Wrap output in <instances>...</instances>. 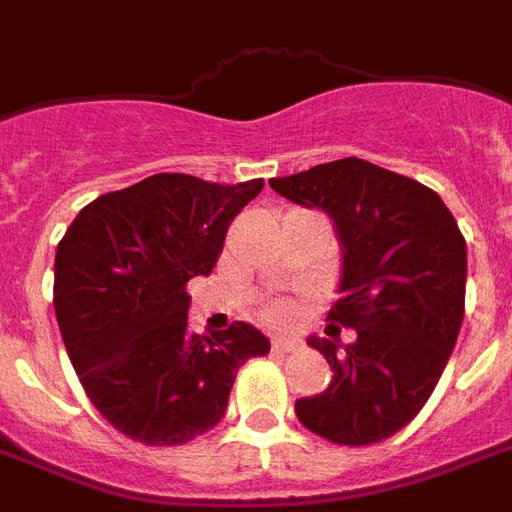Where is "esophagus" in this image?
Segmentation results:
<instances>
[{
	"label": "esophagus",
	"instance_id": "34e87169",
	"mask_svg": "<svg viewBox=\"0 0 512 512\" xmlns=\"http://www.w3.org/2000/svg\"><path fill=\"white\" fill-rule=\"evenodd\" d=\"M295 347H298V342H295V339H274V342H271V350H274L276 355H285V352H293Z\"/></svg>",
	"mask_w": 512,
	"mask_h": 512
}]
</instances>
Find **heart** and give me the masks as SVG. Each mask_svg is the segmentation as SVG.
Masks as SVG:
<instances>
[{
    "instance_id": "1",
    "label": "heart",
    "mask_w": 512,
    "mask_h": 512,
    "mask_svg": "<svg viewBox=\"0 0 512 512\" xmlns=\"http://www.w3.org/2000/svg\"><path fill=\"white\" fill-rule=\"evenodd\" d=\"M266 320L268 323H274V325H287L290 320H293V309L287 304H279V306H271L266 314Z\"/></svg>"
}]
</instances>
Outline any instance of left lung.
I'll use <instances>...</instances> for the list:
<instances>
[{
	"mask_svg": "<svg viewBox=\"0 0 512 512\" xmlns=\"http://www.w3.org/2000/svg\"><path fill=\"white\" fill-rule=\"evenodd\" d=\"M268 184L325 211L342 244V298L325 328L331 339H309L333 380L295 401V415L336 445L393 437L423 410L456 347L467 241L434 189L358 157ZM339 327L356 331L350 345L338 344Z\"/></svg>",
	"mask_w": 512,
	"mask_h": 512,
	"instance_id": "8db88e82",
	"label": "left lung"
}]
</instances>
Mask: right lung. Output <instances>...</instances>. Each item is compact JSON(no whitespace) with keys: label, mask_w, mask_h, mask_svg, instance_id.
Listing matches in <instances>:
<instances>
[{"label":"right lung","mask_w":512,"mask_h":512,"mask_svg":"<svg viewBox=\"0 0 512 512\" xmlns=\"http://www.w3.org/2000/svg\"><path fill=\"white\" fill-rule=\"evenodd\" d=\"M263 179L157 173L81 208L56 246L54 309L83 391L124 437L184 445L214 429L236 372L271 350L249 323L189 331L187 282L217 266Z\"/></svg>","instance_id":"obj_1"}]
</instances>
